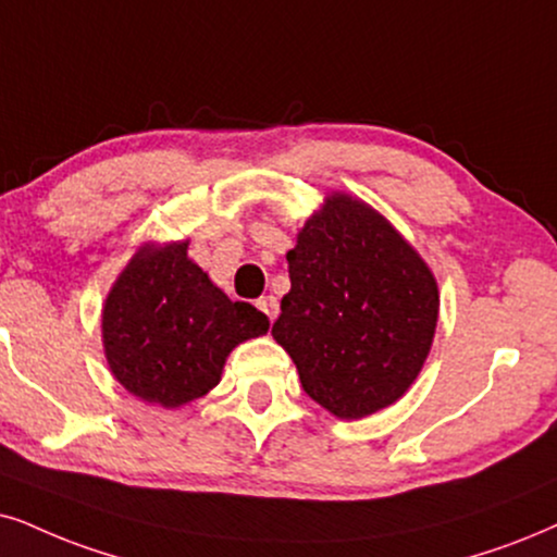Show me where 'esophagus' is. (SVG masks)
<instances>
[{
	"mask_svg": "<svg viewBox=\"0 0 557 557\" xmlns=\"http://www.w3.org/2000/svg\"><path fill=\"white\" fill-rule=\"evenodd\" d=\"M257 308H259V311H262L270 321H274V315H277V300H274L272 295H267V298H259V300H257Z\"/></svg>",
	"mask_w": 557,
	"mask_h": 557,
	"instance_id": "obj_1",
	"label": "esophagus"
}]
</instances>
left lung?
I'll list each match as a JSON object with an SVG mask.
<instances>
[{
    "label": "left lung",
    "instance_id": "obj_1",
    "mask_svg": "<svg viewBox=\"0 0 557 557\" xmlns=\"http://www.w3.org/2000/svg\"><path fill=\"white\" fill-rule=\"evenodd\" d=\"M274 342L302 391L339 419L396 404L432 349L440 290L424 259L368 202L331 193L287 251Z\"/></svg>",
    "mask_w": 557,
    "mask_h": 557
}]
</instances>
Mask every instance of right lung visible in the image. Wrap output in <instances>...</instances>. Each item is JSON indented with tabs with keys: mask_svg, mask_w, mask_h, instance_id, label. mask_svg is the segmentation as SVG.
Returning a JSON list of instances; mask_svg holds the SVG:
<instances>
[{
	"mask_svg": "<svg viewBox=\"0 0 557 557\" xmlns=\"http://www.w3.org/2000/svg\"><path fill=\"white\" fill-rule=\"evenodd\" d=\"M267 329L262 311L210 283L187 257V242L140 246L102 306L110 372L133 396L164 408L213 391L231 349Z\"/></svg>",
	"mask_w": 557,
	"mask_h": 557,
	"instance_id": "obj_1",
	"label": "right lung"
}]
</instances>
